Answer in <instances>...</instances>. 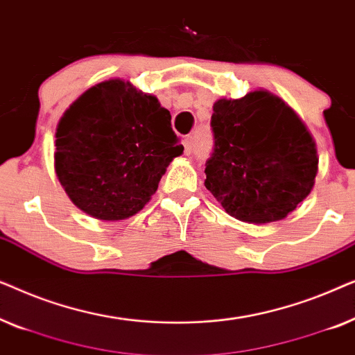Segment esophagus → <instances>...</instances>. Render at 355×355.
<instances>
[{
  "mask_svg": "<svg viewBox=\"0 0 355 355\" xmlns=\"http://www.w3.org/2000/svg\"><path fill=\"white\" fill-rule=\"evenodd\" d=\"M193 145H196V139H193L192 135H187V137L184 139V148H186L187 155H191L193 152Z\"/></svg>",
  "mask_w": 355,
  "mask_h": 355,
  "instance_id": "obj_1",
  "label": "esophagus"
}]
</instances>
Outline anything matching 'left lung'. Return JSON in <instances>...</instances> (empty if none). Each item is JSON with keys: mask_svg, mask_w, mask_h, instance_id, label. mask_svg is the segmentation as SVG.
I'll use <instances>...</instances> for the list:
<instances>
[{"mask_svg": "<svg viewBox=\"0 0 355 355\" xmlns=\"http://www.w3.org/2000/svg\"><path fill=\"white\" fill-rule=\"evenodd\" d=\"M215 137L205 187L237 220H284L313 189L315 140L295 111L268 90L213 105Z\"/></svg>", "mask_w": 355, "mask_h": 355, "instance_id": "1", "label": "left lung"}]
</instances>
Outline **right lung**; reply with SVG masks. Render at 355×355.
Masks as SVG:
<instances>
[{
  "instance_id": "add662e5",
  "label": "right lung",
  "mask_w": 355,
  "mask_h": 355,
  "mask_svg": "<svg viewBox=\"0 0 355 355\" xmlns=\"http://www.w3.org/2000/svg\"><path fill=\"white\" fill-rule=\"evenodd\" d=\"M182 150L157 96L110 79L90 87L62 114L55 169L77 208L119 221L147 205Z\"/></svg>"
}]
</instances>
